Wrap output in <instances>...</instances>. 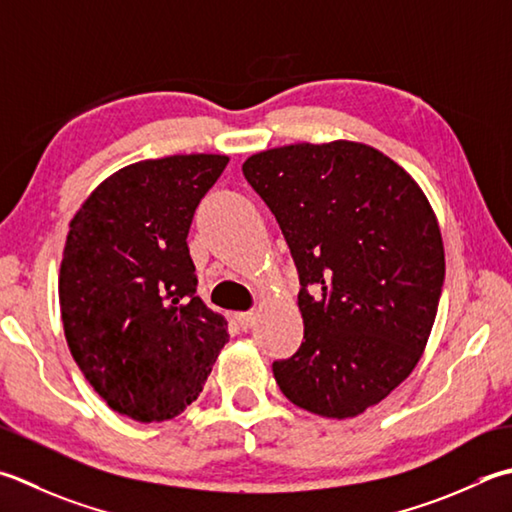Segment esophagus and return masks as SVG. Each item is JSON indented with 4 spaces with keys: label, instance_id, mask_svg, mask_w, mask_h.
<instances>
[{
    "label": "esophagus",
    "instance_id": "esophagus-1",
    "mask_svg": "<svg viewBox=\"0 0 512 512\" xmlns=\"http://www.w3.org/2000/svg\"><path fill=\"white\" fill-rule=\"evenodd\" d=\"M237 322H239V326H242L244 330L253 328L255 322H257V313H255V310H246V313H237Z\"/></svg>",
    "mask_w": 512,
    "mask_h": 512
}]
</instances>
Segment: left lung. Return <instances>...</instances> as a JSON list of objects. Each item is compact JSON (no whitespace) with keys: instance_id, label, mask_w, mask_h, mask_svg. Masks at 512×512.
I'll return each instance as SVG.
<instances>
[{"instance_id":"8db88e82","label":"left lung","mask_w":512,"mask_h":512,"mask_svg":"<svg viewBox=\"0 0 512 512\" xmlns=\"http://www.w3.org/2000/svg\"><path fill=\"white\" fill-rule=\"evenodd\" d=\"M242 170L302 284L304 342L273 364L277 386L319 417L362 415L426 350L446 270L435 210L402 166L348 139L259 150Z\"/></svg>"}]
</instances>
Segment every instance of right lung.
Segmentation results:
<instances>
[{
  "instance_id": "obj_1",
  "label": "right lung",
  "mask_w": 512,
  "mask_h": 512,
  "mask_svg": "<svg viewBox=\"0 0 512 512\" xmlns=\"http://www.w3.org/2000/svg\"><path fill=\"white\" fill-rule=\"evenodd\" d=\"M228 155L144 159L106 177L68 224L59 308L70 353L104 402L164 422L202 393L228 342L197 297L188 228Z\"/></svg>"
}]
</instances>
